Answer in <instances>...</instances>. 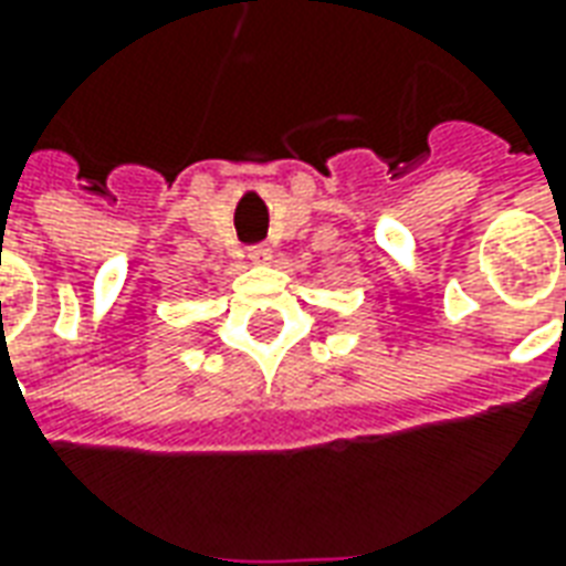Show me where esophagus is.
<instances>
[{"label":"esophagus","instance_id":"1","mask_svg":"<svg viewBox=\"0 0 566 566\" xmlns=\"http://www.w3.org/2000/svg\"><path fill=\"white\" fill-rule=\"evenodd\" d=\"M248 258L254 260V263H270L272 251L266 245H254L251 251H248Z\"/></svg>","mask_w":566,"mask_h":566}]
</instances>
